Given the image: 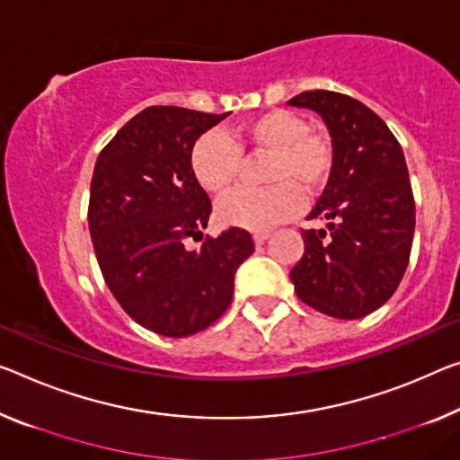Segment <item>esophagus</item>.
<instances>
[{
  "label": "esophagus",
  "instance_id": "obj_1",
  "mask_svg": "<svg viewBox=\"0 0 460 460\" xmlns=\"http://www.w3.org/2000/svg\"><path fill=\"white\" fill-rule=\"evenodd\" d=\"M267 238H270V230H265V232H254V234H252L254 244H263Z\"/></svg>",
  "mask_w": 460,
  "mask_h": 460
}]
</instances>
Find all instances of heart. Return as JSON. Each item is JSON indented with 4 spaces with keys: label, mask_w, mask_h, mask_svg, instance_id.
Listing matches in <instances>:
<instances>
[{
    "label": "heart",
    "mask_w": 460,
    "mask_h": 460,
    "mask_svg": "<svg viewBox=\"0 0 460 460\" xmlns=\"http://www.w3.org/2000/svg\"><path fill=\"white\" fill-rule=\"evenodd\" d=\"M240 139L252 152L270 154L263 189H236L217 201V217L226 226L244 230H270L302 209L304 197L319 193L327 185L333 154L329 141L308 131L302 117L289 111H270L251 119L240 131ZM243 152L224 133L209 131L190 150V171L209 193L220 195L236 181Z\"/></svg>",
    "instance_id": "b5f03b06"
}]
</instances>
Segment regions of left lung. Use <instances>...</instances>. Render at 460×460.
I'll return each mask as SVG.
<instances>
[{
  "label": "left lung",
  "mask_w": 460,
  "mask_h": 460,
  "mask_svg": "<svg viewBox=\"0 0 460 460\" xmlns=\"http://www.w3.org/2000/svg\"><path fill=\"white\" fill-rule=\"evenodd\" d=\"M327 125L333 168L310 211L327 228L302 230L304 254L289 273L302 302L335 319H362L391 298L407 270L415 203L399 141L356 98L310 90L289 98Z\"/></svg>",
  "instance_id": "8db88e82"
}]
</instances>
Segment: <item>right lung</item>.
Masks as SVG:
<instances>
[{
  "mask_svg": "<svg viewBox=\"0 0 460 460\" xmlns=\"http://www.w3.org/2000/svg\"><path fill=\"white\" fill-rule=\"evenodd\" d=\"M224 115L150 107L96 160L88 226L109 289L141 327L164 337L208 329L230 306L234 275L254 251L243 228L206 238L211 201L190 171L193 144Z\"/></svg>",
  "mask_w": 460,
  "mask_h": 460,
  "instance_id": "obj_1",
  "label": "right lung"
}]
</instances>
